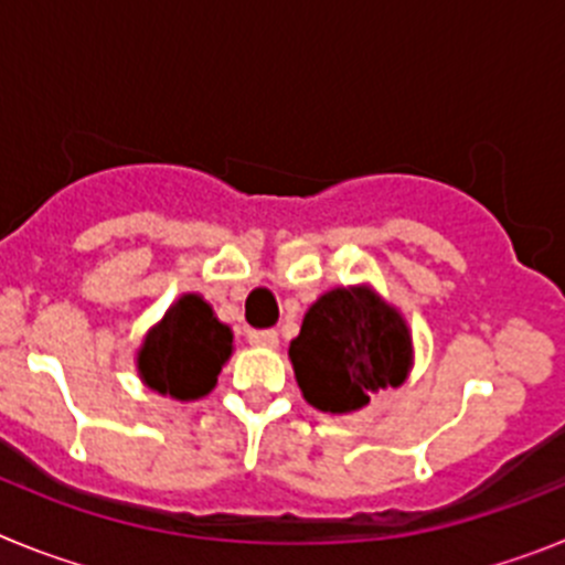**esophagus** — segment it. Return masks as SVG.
I'll use <instances>...</instances> for the list:
<instances>
[{
  "instance_id": "obj_1",
  "label": "esophagus",
  "mask_w": 565,
  "mask_h": 565,
  "mask_svg": "<svg viewBox=\"0 0 565 565\" xmlns=\"http://www.w3.org/2000/svg\"><path fill=\"white\" fill-rule=\"evenodd\" d=\"M248 342L257 344V348H277L279 337H277V331L266 328V331H248Z\"/></svg>"
}]
</instances>
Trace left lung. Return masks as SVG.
Listing matches in <instances>:
<instances>
[{"mask_svg":"<svg viewBox=\"0 0 565 565\" xmlns=\"http://www.w3.org/2000/svg\"><path fill=\"white\" fill-rule=\"evenodd\" d=\"M297 384L322 413H353L411 371L404 319L367 288H333L302 319L288 351Z\"/></svg>","mask_w":565,"mask_h":565,"instance_id":"1","label":"left lung"}]
</instances>
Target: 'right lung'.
Returning a JSON list of instances; mask_svg holds the SVG:
<instances>
[{
	"instance_id": "add662e5",
	"label": "right lung",
	"mask_w": 565,
	"mask_h": 565,
	"mask_svg": "<svg viewBox=\"0 0 565 565\" xmlns=\"http://www.w3.org/2000/svg\"><path fill=\"white\" fill-rule=\"evenodd\" d=\"M228 356L232 331L217 322L209 302L186 294L149 331L138 353V371L152 391L189 402L212 391Z\"/></svg>"
}]
</instances>
